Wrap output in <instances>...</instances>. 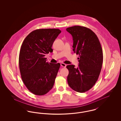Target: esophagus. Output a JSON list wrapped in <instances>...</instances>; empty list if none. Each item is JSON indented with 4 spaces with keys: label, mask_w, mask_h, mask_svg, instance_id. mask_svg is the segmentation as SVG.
Listing matches in <instances>:
<instances>
[{
    "label": "esophagus",
    "mask_w": 121,
    "mask_h": 121,
    "mask_svg": "<svg viewBox=\"0 0 121 121\" xmlns=\"http://www.w3.org/2000/svg\"><path fill=\"white\" fill-rule=\"evenodd\" d=\"M61 66L62 67H63L65 68V67H66V64L64 63H61Z\"/></svg>",
    "instance_id": "obj_1"
}]
</instances>
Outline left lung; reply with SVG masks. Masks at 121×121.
Listing matches in <instances>:
<instances>
[{
	"label": "left lung",
	"mask_w": 121,
	"mask_h": 121,
	"mask_svg": "<svg viewBox=\"0 0 121 121\" xmlns=\"http://www.w3.org/2000/svg\"><path fill=\"white\" fill-rule=\"evenodd\" d=\"M66 30L73 36V52L79 55L78 68L67 66L68 82L75 91L86 92L96 83L101 72L103 62L101 45L96 35L85 27L74 26Z\"/></svg>",
	"instance_id": "8db88e82"
}]
</instances>
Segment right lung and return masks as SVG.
<instances>
[{"mask_svg":"<svg viewBox=\"0 0 121 121\" xmlns=\"http://www.w3.org/2000/svg\"><path fill=\"white\" fill-rule=\"evenodd\" d=\"M61 32L59 29H38L23 40L19 55V68L24 85L34 94L45 95L54 85L60 64L47 62L44 57L53 51V43Z\"/></svg>","mask_w":121,"mask_h":121,"instance_id":"1","label":"right lung"}]
</instances>
